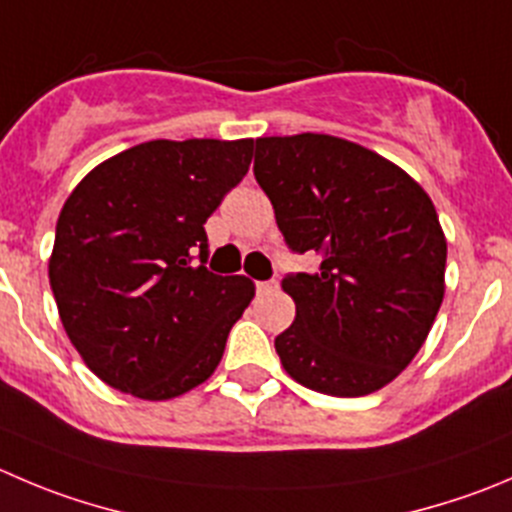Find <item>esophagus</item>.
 Listing matches in <instances>:
<instances>
[{
    "label": "esophagus",
    "mask_w": 512,
    "mask_h": 512,
    "mask_svg": "<svg viewBox=\"0 0 512 512\" xmlns=\"http://www.w3.org/2000/svg\"><path fill=\"white\" fill-rule=\"evenodd\" d=\"M276 289V281H256V291L259 294H269V291Z\"/></svg>",
    "instance_id": "34e87169"
}]
</instances>
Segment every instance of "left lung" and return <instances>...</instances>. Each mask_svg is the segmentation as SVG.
I'll list each match as a JSON object with an SVG mask.
<instances>
[{"label":"left lung","instance_id":"1","mask_svg":"<svg viewBox=\"0 0 512 512\" xmlns=\"http://www.w3.org/2000/svg\"><path fill=\"white\" fill-rule=\"evenodd\" d=\"M256 183L291 253L294 324L274 347L286 372L332 397H362L412 362L445 296L447 243L430 196L382 155L332 135L259 138Z\"/></svg>","mask_w":512,"mask_h":512}]
</instances>
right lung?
<instances>
[{"instance_id": "obj_1", "label": "right lung", "mask_w": 512, "mask_h": 512, "mask_svg": "<svg viewBox=\"0 0 512 512\" xmlns=\"http://www.w3.org/2000/svg\"><path fill=\"white\" fill-rule=\"evenodd\" d=\"M251 155L253 140H150L97 165L70 193L50 286L67 337L105 384L170 399L218 367L253 281L206 269L203 226Z\"/></svg>"}]
</instances>
